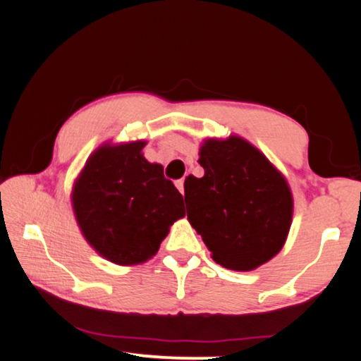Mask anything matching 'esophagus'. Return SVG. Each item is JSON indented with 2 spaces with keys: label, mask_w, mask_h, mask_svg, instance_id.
<instances>
[{
  "label": "esophagus",
  "mask_w": 361,
  "mask_h": 361,
  "mask_svg": "<svg viewBox=\"0 0 361 361\" xmlns=\"http://www.w3.org/2000/svg\"><path fill=\"white\" fill-rule=\"evenodd\" d=\"M176 188H178V191L185 195V178H181V180H178L176 181Z\"/></svg>",
  "instance_id": "obj_1"
}]
</instances>
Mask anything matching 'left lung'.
Wrapping results in <instances>:
<instances>
[{"mask_svg": "<svg viewBox=\"0 0 361 361\" xmlns=\"http://www.w3.org/2000/svg\"><path fill=\"white\" fill-rule=\"evenodd\" d=\"M202 178L185 181L188 219L212 258L232 271H253L272 259L288 235L293 195L285 176L247 140H205Z\"/></svg>", "mask_w": 361, "mask_h": 361, "instance_id": "8db88e82", "label": "left lung"}]
</instances>
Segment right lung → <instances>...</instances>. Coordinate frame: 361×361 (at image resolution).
<instances>
[{"label":"right lung","mask_w":361,"mask_h":361,"mask_svg":"<svg viewBox=\"0 0 361 361\" xmlns=\"http://www.w3.org/2000/svg\"><path fill=\"white\" fill-rule=\"evenodd\" d=\"M145 142L103 145L87 159L71 202L90 245L121 266L154 256L169 228L185 216L183 195L161 164L142 154Z\"/></svg>","instance_id":"1"}]
</instances>
